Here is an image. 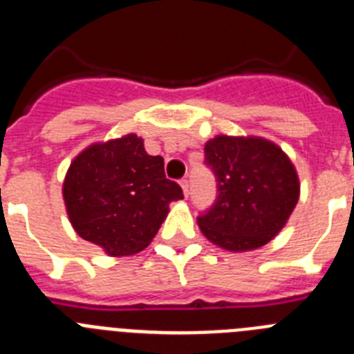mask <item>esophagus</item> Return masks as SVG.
Masks as SVG:
<instances>
[{
  "label": "esophagus",
  "mask_w": 354,
  "mask_h": 354,
  "mask_svg": "<svg viewBox=\"0 0 354 354\" xmlns=\"http://www.w3.org/2000/svg\"><path fill=\"white\" fill-rule=\"evenodd\" d=\"M180 187H183V192H184V195H189V180L186 179V177H184V179H180Z\"/></svg>",
  "instance_id": "esophagus-1"
}]
</instances>
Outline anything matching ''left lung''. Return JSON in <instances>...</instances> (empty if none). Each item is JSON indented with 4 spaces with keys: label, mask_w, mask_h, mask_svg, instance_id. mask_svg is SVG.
<instances>
[{
    "label": "left lung",
    "mask_w": 354,
    "mask_h": 354,
    "mask_svg": "<svg viewBox=\"0 0 354 354\" xmlns=\"http://www.w3.org/2000/svg\"><path fill=\"white\" fill-rule=\"evenodd\" d=\"M218 196L198 227L230 252L264 246L286 227L299 198V179L287 154L257 136H216L204 147Z\"/></svg>",
    "instance_id": "left-lung-1"
}]
</instances>
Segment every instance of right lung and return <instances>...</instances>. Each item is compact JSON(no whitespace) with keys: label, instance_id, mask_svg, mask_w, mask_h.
Masks as SVG:
<instances>
[{"label":"right lung","instance_id":"obj_1","mask_svg":"<svg viewBox=\"0 0 354 354\" xmlns=\"http://www.w3.org/2000/svg\"><path fill=\"white\" fill-rule=\"evenodd\" d=\"M161 156H149L136 134L84 149L68 167L64 200L72 227L111 257L142 252L154 239L174 200Z\"/></svg>","mask_w":354,"mask_h":354}]
</instances>
